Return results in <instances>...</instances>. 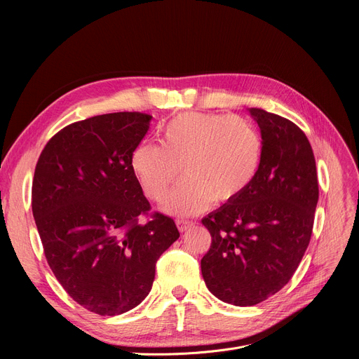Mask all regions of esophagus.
Instances as JSON below:
<instances>
[{
    "label": "esophagus",
    "instance_id": "obj_1",
    "mask_svg": "<svg viewBox=\"0 0 359 359\" xmlns=\"http://www.w3.org/2000/svg\"><path fill=\"white\" fill-rule=\"evenodd\" d=\"M176 225H177V229H179V231H186L187 229H191L192 225H194V222L192 221H187V219H176Z\"/></svg>",
    "mask_w": 359,
    "mask_h": 359
}]
</instances>
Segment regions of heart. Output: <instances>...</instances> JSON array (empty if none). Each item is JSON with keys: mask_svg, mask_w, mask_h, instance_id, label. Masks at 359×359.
I'll list each match as a JSON object with an SVG mask.
<instances>
[{"mask_svg": "<svg viewBox=\"0 0 359 359\" xmlns=\"http://www.w3.org/2000/svg\"><path fill=\"white\" fill-rule=\"evenodd\" d=\"M262 138L246 118L186 111L170 121L161 145L141 142L132 151V172L154 202L165 198L179 175L184 179L165 201L173 214H196L231 202L255 180L262 160Z\"/></svg>", "mask_w": 359, "mask_h": 359, "instance_id": "1", "label": "heart"}]
</instances>
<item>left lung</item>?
<instances>
[{"instance_id":"left-lung-1","label":"left lung","mask_w":359,"mask_h":359,"mask_svg":"<svg viewBox=\"0 0 359 359\" xmlns=\"http://www.w3.org/2000/svg\"><path fill=\"white\" fill-rule=\"evenodd\" d=\"M262 160L238 198L202 219L211 234L201 260L206 287L224 303L248 307L284 288L313 233L318 182L311 145L294 122L252 107Z\"/></svg>"}]
</instances>
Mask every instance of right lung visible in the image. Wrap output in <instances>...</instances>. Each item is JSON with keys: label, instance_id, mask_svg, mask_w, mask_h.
<instances>
[{"label": "right lung", "instance_id": "1", "mask_svg": "<svg viewBox=\"0 0 359 359\" xmlns=\"http://www.w3.org/2000/svg\"><path fill=\"white\" fill-rule=\"evenodd\" d=\"M151 118L116 111L67 125L34 168L32 211L48 265L74 301L100 316L137 307L180 236L173 218L151 212L132 172Z\"/></svg>", "mask_w": 359, "mask_h": 359}]
</instances>
